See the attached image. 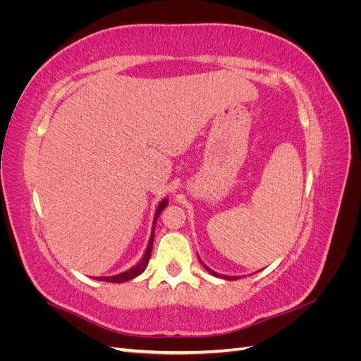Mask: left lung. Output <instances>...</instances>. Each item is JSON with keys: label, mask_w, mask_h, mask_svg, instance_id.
<instances>
[{"label": "left lung", "mask_w": 361, "mask_h": 361, "mask_svg": "<svg viewBox=\"0 0 361 361\" xmlns=\"http://www.w3.org/2000/svg\"><path fill=\"white\" fill-rule=\"evenodd\" d=\"M199 260H200V264L203 265V268L209 272L211 276H214V277H218V279H224V280H238V279H241V277H238V276H224V274H218V272H215L214 269H211L209 267H206L204 264H203V260L199 257Z\"/></svg>", "instance_id": "8db88e82"}]
</instances>
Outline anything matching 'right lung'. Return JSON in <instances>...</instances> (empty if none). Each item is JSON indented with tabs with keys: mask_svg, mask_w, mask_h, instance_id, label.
Segmentation results:
<instances>
[{
	"mask_svg": "<svg viewBox=\"0 0 361 361\" xmlns=\"http://www.w3.org/2000/svg\"><path fill=\"white\" fill-rule=\"evenodd\" d=\"M169 204V200L167 199H162L157 207V212H155V216H154V226H152V233H150V238H149V243H147V247H146V251L143 257H141V260L138 262L137 265H134L133 268H129L123 272H120V274H116V276H110V277H96L97 280H102V281H111V283H123V281H128V280H133L135 277H138L141 272H143L149 264V259H150V255H152V245H154V238H155V224H157V220L159 214L164 211V207H166Z\"/></svg>",
	"mask_w": 361,
	"mask_h": 361,
	"instance_id": "1",
	"label": "right lung"
}]
</instances>
